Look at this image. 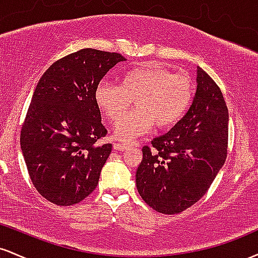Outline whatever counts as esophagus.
<instances>
[{
	"mask_svg": "<svg viewBox=\"0 0 258 258\" xmlns=\"http://www.w3.org/2000/svg\"><path fill=\"white\" fill-rule=\"evenodd\" d=\"M130 146L126 143H114V149L116 150H126Z\"/></svg>",
	"mask_w": 258,
	"mask_h": 258,
	"instance_id": "obj_1",
	"label": "esophagus"
}]
</instances>
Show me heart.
Here are the masks:
<instances>
[{"instance_id":"1","label":"heart","mask_w":258,"mask_h":258,"mask_svg":"<svg viewBox=\"0 0 258 258\" xmlns=\"http://www.w3.org/2000/svg\"><path fill=\"white\" fill-rule=\"evenodd\" d=\"M194 96V85L186 74H174L166 68L147 64L128 70L120 85L103 81L94 91V100L103 115L117 121L131 106L138 105L115 128L121 141L149 132L154 126L167 130L178 123L188 111Z\"/></svg>"}]
</instances>
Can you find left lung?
<instances>
[{"mask_svg":"<svg viewBox=\"0 0 258 258\" xmlns=\"http://www.w3.org/2000/svg\"><path fill=\"white\" fill-rule=\"evenodd\" d=\"M193 104L182 120L142 148L136 172L142 199L155 211L174 215L205 195L224 165L228 149V108L217 84L198 68Z\"/></svg>","mask_w":258,"mask_h":258,"instance_id":"left-lung-1","label":"left lung"}]
</instances>
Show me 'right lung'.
Segmentation results:
<instances>
[{
  "instance_id": "add662e5",
  "label": "right lung",
  "mask_w": 258,
  "mask_h": 258,
  "mask_svg": "<svg viewBox=\"0 0 258 258\" xmlns=\"http://www.w3.org/2000/svg\"><path fill=\"white\" fill-rule=\"evenodd\" d=\"M119 53L84 48L58 59L41 76L20 131L29 176L44 199L58 206L82 201L96 189L111 144L94 91L119 61Z\"/></svg>"
}]
</instances>
